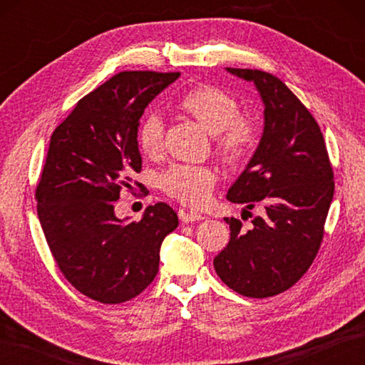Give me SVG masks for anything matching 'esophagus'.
<instances>
[{
	"label": "esophagus",
	"mask_w": 365,
	"mask_h": 365,
	"mask_svg": "<svg viewBox=\"0 0 365 365\" xmlns=\"http://www.w3.org/2000/svg\"><path fill=\"white\" fill-rule=\"evenodd\" d=\"M180 220L187 224V222H195V221H200L204 220V216L197 213V212H182Z\"/></svg>",
	"instance_id": "obj_1"
}]
</instances>
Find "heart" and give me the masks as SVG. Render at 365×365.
Masks as SVG:
<instances>
[{"mask_svg": "<svg viewBox=\"0 0 365 365\" xmlns=\"http://www.w3.org/2000/svg\"><path fill=\"white\" fill-rule=\"evenodd\" d=\"M178 108L213 133L215 152L227 165H242L257 150L262 139L259 115L240 111L234 94L213 84H199L178 98ZM165 122L157 113L144 115L138 127V145L153 157L163 147ZM215 170L207 166L173 165L160 175V187L169 197L191 207L204 205L216 183Z\"/></svg>", "mask_w": 365, "mask_h": 365, "instance_id": "heart-1", "label": "heart"}]
</instances>
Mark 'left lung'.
Returning <instances> with one entry per match:
<instances>
[{
    "mask_svg": "<svg viewBox=\"0 0 365 365\" xmlns=\"http://www.w3.org/2000/svg\"><path fill=\"white\" fill-rule=\"evenodd\" d=\"M254 81L265 103V130L245 173L227 192L230 202L262 207L252 229L237 218L227 246L216 255V274L247 298H268L297 284L319 252L334 173L314 115L277 76L257 68H232Z\"/></svg>",
    "mask_w": 365,
    "mask_h": 365,
    "instance_id": "left-lung-1",
    "label": "left lung"
}]
</instances>
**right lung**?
Here are the masks:
<instances>
[{"mask_svg":"<svg viewBox=\"0 0 365 365\" xmlns=\"http://www.w3.org/2000/svg\"><path fill=\"white\" fill-rule=\"evenodd\" d=\"M178 72L125 71L88 96L59 123L36 187L37 215L54 262L76 290L103 304L143 293L160 267V246L178 226L165 202L123 224L114 205L141 173L139 119Z\"/></svg>","mask_w":365,"mask_h":365,"instance_id":"1","label":"right lung"}]
</instances>
